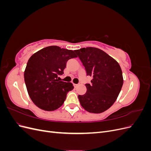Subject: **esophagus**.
Returning <instances> with one entry per match:
<instances>
[{
  "label": "esophagus",
  "instance_id": "obj_1",
  "mask_svg": "<svg viewBox=\"0 0 151 151\" xmlns=\"http://www.w3.org/2000/svg\"><path fill=\"white\" fill-rule=\"evenodd\" d=\"M74 88H77V86H78V84H74Z\"/></svg>",
  "mask_w": 151,
  "mask_h": 151
}]
</instances>
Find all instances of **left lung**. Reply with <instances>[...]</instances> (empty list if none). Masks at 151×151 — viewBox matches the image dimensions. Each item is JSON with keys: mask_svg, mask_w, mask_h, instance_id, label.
Instances as JSON below:
<instances>
[{"mask_svg": "<svg viewBox=\"0 0 151 151\" xmlns=\"http://www.w3.org/2000/svg\"><path fill=\"white\" fill-rule=\"evenodd\" d=\"M75 52L86 75L93 77L91 84H86V93L78 96L81 106L89 113L104 112L115 102L122 88L120 66L115 59L96 48H83Z\"/></svg>", "mask_w": 151, "mask_h": 151, "instance_id": "obj_1", "label": "left lung"}]
</instances>
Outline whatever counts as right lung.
Wrapping results in <instances>:
<instances>
[{
    "label": "right lung",
    "instance_id": "obj_1",
    "mask_svg": "<svg viewBox=\"0 0 151 151\" xmlns=\"http://www.w3.org/2000/svg\"><path fill=\"white\" fill-rule=\"evenodd\" d=\"M76 57L72 50L50 46L29 58L24 77L28 94L36 106L48 111L62 106L74 86L70 83L60 81L58 76L63 74L67 62Z\"/></svg>",
    "mask_w": 151,
    "mask_h": 151
}]
</instances>
